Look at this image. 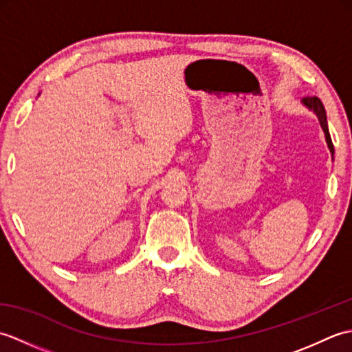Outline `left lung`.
<instances>
[{
	"mask_svg": "<svg viewBox=\"0 0 352 352\" xmlns=\"http://www.w3.org/2000/svg\"><path fill=\"white\" fill-rule=\"evenodd\" d=\"M302 106L307 107L309 110H311L313 113H315L319 119V124L322 126V130L325 133V140H327V145L330 148V153L331 155L334 154V146H333V142H331V136H330V131H328V122H327V113H325V109H324V104L320 101L318 96H307V98H302L301 100Z\"/></svg>",
	"mask_w": 352,
	"mask_h": 352,
	"instance_id": "obj_1",
	"label": "left lung"
}]
</instances>
